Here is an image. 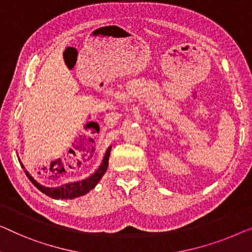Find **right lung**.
Masks as SVG:
<instances>
[{
    "label": "right lung",
    "mask_w": 252,
    "mask_h": 252,
    "mask_svg": "<svg viewBox=\"0 0 252 252\" xmlns=\"http://www.w3.org/2000/svg\"><path fill=\"white\" fill-rule=\"evenodd\" d=\"M111 149H112V147L110 146L103 157L102 164L99 165V167L97 168V171L95 172V173H93L92 175L88 176L87 179L82 180V181L65 183V185H62L60 187H54V188L45 187L37 182L36 180L29 174V172L26 170L24 164L21 163L20 158H18V159H19V162H20L21 167L25 170L26 175L28 176V179L32 181V185L35 186L37 189L42 191L43 193L46 194V196L54 198V199H73V198H78L80 196H84V194H86V193H88L90 190L94 189V188L96 187L97 183L99 182V180L103 178V175L105 174V172H106L107 166H108V158H110Z\"/></svg>",
    "instance_id": "add662e5"
}]
</instances>
